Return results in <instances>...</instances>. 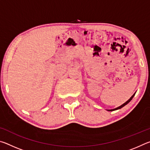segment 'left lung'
I'll use <instances>...</instances> for the list:
<instances>
[{"label":"left lung","mask_w":150,"mask_h":150,"mask_svg":"<svg viewBox=\"0 0 150 150\" xmlns=\"http://www.w3.org/2000/svg\"><path fill=\"white\" fill-rule=\"evenodd\" d=\"M135 94H136V93H134V95H133L132 96H131V97L130 98V99H128V100H127L126 103H124L123 104V105H122L121 106H118V107H117V108H114V109H111V110H108V111H114V110H118V109H120V108H122V107H123V106H125V105H127V104H128V103H130V101H131V100H132V98H133V97H134V95H135Z\"/></svg>","instance_id":"8db88e82"}]
</instances>
